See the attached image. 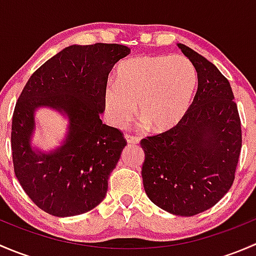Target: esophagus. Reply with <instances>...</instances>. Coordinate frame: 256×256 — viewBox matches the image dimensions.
I'll list each match as a JSON object with an SVG mask.
<instances>
[{
    "label": "esophagus",
    "instance_id": "obj_1",
    "mask_svg": "<svg viewBox=\"0 0 256 256\" xmlns=\"http://www.w3.org/2000/svg\"><path fill=\"white\" fill-rule=\"evenodd\" d=\"M125 138H126V141H128V144H138V142H140V138H138V136L130 135V134H126V135H125Z\"/></svg>",
    "mask_w": 256,
    "mask_h": 256
}]
</instances>
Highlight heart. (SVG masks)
<instances>
[{"mask_svg":"<svg viewBox=\"0 0 256 256\" xmlns=\"http://www.w3.org/2000/svg\"><path fill=\"white\" fill-rule=\"evenodd\" d=\"M197 86V72L183 56H144L121 63L116 84L104 92L109 118L122 128L138 114L151 130L174 128L187 114Z\"/></svg>","mask_w":256,"mask_h":256,"instance_id":"1","label":"heart"}]
</instances>
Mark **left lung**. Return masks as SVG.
I'll list each match as a JSON object with an SVG mask.
<instances>
[{"instance_id":"1","label":"left lung","mask_w":256,"mask_h":256,"mask_svg":"<svg viewBox=\"0 0 256 256\" xmlns=\"http://www.w3.org/2000/svg\"><path fill=\"white\" fill-rule=\"evenodd\" d=\"M198 89L174 128L141 140L146 194L172 214L192 216L207 210L230 190L236 178L242 128L228 79L213 63L184 44Z\"/></svg>"}]
</instances>
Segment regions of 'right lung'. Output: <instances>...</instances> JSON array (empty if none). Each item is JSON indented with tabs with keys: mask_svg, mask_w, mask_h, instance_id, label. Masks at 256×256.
<instances>
[{
	"mask_svg": "<svg viewBox=\"0 0 256 256\" xmlns=\"http://www.w3.org/2000/svg\"><path fill=\"white\" fill-rule=\"evenodd\" d=\"M130 53L126 46L95 43L64 48L28 79L14 106L11 147L14 174L32 202L54 216L96 207L126 146L124 134L100 120L112 66ZM50 106L70 118L66 142L53 154H37L29 138L34 110Z\"/></svg>",
	"mask_w": 256,
	"mask_h": 256,
	"instance_id": "right-lung-1",
	"label": "right lung"
}]
</instances>
